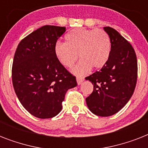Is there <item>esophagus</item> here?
<instances>
[{
	"label": "esophagus",
	"instance_id": "34e87169",
	"mask_svg": "<svg viewBox=\"0 0 148 148\" xmlns=\"http://www.w3.org/2000/svg\"><path fill=\"white\" fill-rule=\"evenodd\" d=\"M84 80V78L82 77H79V76L77 77V83L78 85H80V84L83 82Z\"/></svg>",
	"mask_w": 148,
	"mask_h": 148
}]
</instances>
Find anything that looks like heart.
<instances>
[{
  "instance_id": "heart-1",
  "label": "heart",
  "mask_w": 148,
  "mask_h": 148,
  "mask_svg": "<svg viewBox=\"0 0 148 148\" xmlns=\"http://www.w3.org/2000/svg\"><path fill=\"white\" fill-rule=\"evenodd\" d=\"M65 40L66 43L56 44L54 54L58 61L66 67H72L78 57L81 58L71 70L76 75H84L91 67L101 68L110 56V38L103 30L76 28L66 34Z\"/></svg>"
}]
</instances>
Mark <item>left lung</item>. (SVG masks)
I'll return each mask as SVG.
<instances>
[{"label": "left lung", "mask_w": 148, "mask_h": 148, "mask_svg": "<svg viewBox=\"0 0 148 148\" xmlns=\"http://www.w3.org/2000/svg\"><path fill=\"white\" fill-rule=\"evenodd\" d=\"M110 40V53L99 71L86 77L94 90L86 98L89 110L95 115L109 117L121 110L131 99L138 77L135 51L116 30L104 27Z\"/></svg>", "instance_id": "obj_1"}]
</instances>
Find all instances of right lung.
Here are the masks:
<instances>
[{
	"instance_id": "add662e5",
	"label": "right lung",
	"mask_w": 148,
	"mask_h": 148,
	"mask_svg": "<svg viewBox=\"0 0 148 148\" xmlns=\"http://www.w3.org/2000/svg\"><path fill=\"white\" fill-rule=\"evenodd\" d=\"M65 31V27H41L20 42L14 57V91L23 107L38 118L58 115L67 90L77 86L76 77L58 61L53 51Z\"/></svg>"
}]
</instances>
